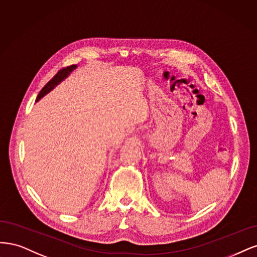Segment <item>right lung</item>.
Returning a JSON list of instances; mask_svg holds the SVG:
<instances>
[{
	"mask_svg": "<svg viewBox=\"0 0 257 257\" xmlns=\"http://www.w3.org/2000/svg\"><path fill=\"white\" fill-rule=\"evenodd\" d=\"M76 68H77V65H71V66H68V67L63 68L62 70L57 72L55 76L44 86V88L40 90L37 98H36V100L38 101L40 98H43L45 95H47L49 92H50V90H52L57 84L60 83V82H62L73 69H76Z\"/></svg>",
	"mask_w": 257,
	"mask_h": 257,
	"instance_id": "add662e5",
	"label": "right lung"
}]
</instances>
